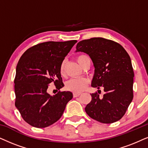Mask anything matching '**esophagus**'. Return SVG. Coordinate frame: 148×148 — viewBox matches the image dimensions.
<instances>
[{
    "label": "esophagus",
    "mask_w": 148,
    "mask_h": 148,
    "mask_svg": "<svg viewBox=\"0 0 148 148\" xmlns=\"http://www.w3.org/2000/svg\"><path fill=\"white\" fill-rule=\"evenodd\" d=\"M80 95V93H73V96H74V98L79 96Z\"/></svg>",
    "instance_id": "1"
}]
</instances>
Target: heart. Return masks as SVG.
Returning <instances> with one entry per match:
<instances>
[{
	"mask_svg": "<svg viewBox=\"0 0 148 148\" xmlns=\"http://www.w3.org/2000/svg\"><path fill=\"white\" fill-rule=\"evenodd\" d=\"M88 57L87 55H81L77 57V61L80 65L82 61L84 59ZM65 68V62L63 61L61 63L60 66V73L61 74L64 72ZM88 84V80L85 78H72V79L69 80L68 81L65 83V88L69 91H72L74 93H80L82 92L84 89H85Z\"/></svg>",
	"mask_w": 148,
	"mask_h": 148,
	"instance_id": "1",
	"label": "heart"
}]
</instances>
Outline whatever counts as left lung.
<instances>
[{"instance_id":"1","label":"left lung","mask_w":148,"mask_h":148,"mask_svg":"<svg viewBox=\"0 0 148 148\" xmlns=\"http://www.w3.org/2000/svg\"><path fill=\"white\" fill-rule=\"evenodd\" d=\"M76 48V52H85L92 60L95 70L91 86L102 87L105 92L102 98L97 92L91 93L86 113L104 124L119 120L133 98L134 72L130 56L118 43L102 37L80 41Z\"/></svg>"}]
</instances>
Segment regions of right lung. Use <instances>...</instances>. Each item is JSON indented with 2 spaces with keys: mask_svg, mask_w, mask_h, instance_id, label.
Segmentation results:
<instances>
[{
  "mask_svg": "<svg viewBox=\"0 0 148 148\" xmlns=\"http://www.w3.org/2000/svg\"><path fill=\"white\" fill-rule=\"evenodd\" d=\"M76 40L47 42L30 48L20 57L16 66L15 105L28 124L46 128L62 116L66 104L73 98L71 91L47 92L53 82L58 89L64 85L60 66Z\"/></svg>",
  "mask_w": 148,
  "mask_h": 148,
  "instance_id": "1",
  "label": "right lung"
}]
</instances>
